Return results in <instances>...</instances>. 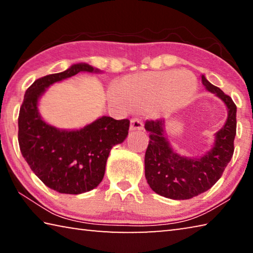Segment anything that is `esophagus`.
I'll return each mask as SVG.
<instances>
[{"label":"esophagus","mask_w":253,"mask_h":253,"mask_svg":"<svg viewBox=\"0 0 253 253\" xmlns=\"http://www.w3.org/2000/svg\"><path fill=\"white\" fill-rule=\"evenodd\" d=\"M143 127H144V124L139 118H131L130 130H142Z\"/></svg>","instance_id":"1"}]
</instances>
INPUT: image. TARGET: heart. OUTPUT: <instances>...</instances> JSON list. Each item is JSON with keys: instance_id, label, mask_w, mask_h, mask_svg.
<instances>
[{"instance_id": "1", "label": "heart", "mask_w": 253, "mask_h": 253, "mask_svg": "<svg viewBox=\"0 0 253 253\" xmlns=\"http://www.w3.org/2000/svg\"><path fill=\"white\" fill-rule=\"evenodd\" d=\"M195 90L196 79L191 72L174 70L127 76L114 88V95L132 106L145 107L160 100L177 104Z\"/></svg>"}]
</instances>
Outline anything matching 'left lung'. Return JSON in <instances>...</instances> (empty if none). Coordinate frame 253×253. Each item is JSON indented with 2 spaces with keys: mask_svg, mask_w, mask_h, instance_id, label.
Listing matches in <instances>:
<instances>
[{
  "mask_svg": "<svg viewBox=\"0 0 253 253\" xmlns=\"http://www.w3.org/2000/svg\"><path fill=\"white\" fill-rule=\"evenodd\" d=\"M202 84L224 102L228 118L215 132L212 148L201 157L179 155L170 146L165 131L164 119L147 121L145 129L149 143L145 153V177L155 193L173 200H188L204 193L219 181L234 152L237 134V106L220 88L202 76Z\"/></svg>",
  "mask_w": 253,
  "mask_h": 253,
  "instance_id": "obj_1",
  "label": "left lung"
}]
</instances>
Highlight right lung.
<instances>
[{
    "label": "right lung",
    "instance_id": "obj_1",
    "mask_svg": "<svg viewBox=\"0 0 253 253\" xmlns=\"http://www.w3.org/2000/svg\"><path fill=\"white\" fill-rule=\"evenodd\" d=\"M79 72L99 74L88 63H76L59 74L38 79L25 91L19 114V145L33 173L51 190L81 194L99 185L115 145L126 139L128 119L102 116L80 129H59L42 119L39 99L51 84Z\"/></svg>",
    "mask_w": 253,
    "mask_h": 253
}]
</instances>
